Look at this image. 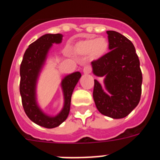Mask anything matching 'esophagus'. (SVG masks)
Segmentation results:
<instances>
[{
    "instance_id": "obj_1",
    "label": "esophagus",
    "mask_w": 160,
    "mask_h": 160,
    "mask_svg": "<svg viewBox=\"0 0 160 160\" xmlns=\"http://www.w3.org/2000/svg\"><path fill=\"white\" fill-rule=\"evenodd\" d=\"M92 70V68L90 67V66H86L83 69V73H90Z\"/></svg>"
}]
</instances>
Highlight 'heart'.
Masks as SVG:
<instances>
[{
	"instance_id": "1",
	"label": "heart",
	"mask_w": 160,
	"mask_h": 160,
	"mask_svg": "<svg viewBox=\"0 0 160 160\" xmlns=\"http://www.w3.org/2000/svg\"><path fill=\"white\" fill-rule=\"evenodd\" d=\"M74 52L78 54L87 55L90 58L98 59L105 54L108 49V42L105 38L90 37L79 41L74 46Z\"/></svg>"
}]
</instances>
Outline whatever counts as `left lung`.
Wrapping results in <instances>:
<instances>
[{"label": "left lung", "mask_w": 160, "mask_h": 160, "mask_svg": "<svg viewBox=\"0 0 160 160\" xmlns=\"http://www.w3.org/2000/svg\"><path fill=\"white\" fill-rule=\"evenodd\" d=\"M110 52L92 62L93 73L105 75L104 92L94 80V97L101 114L113 118H122L137 107L142 93V75L140 62L132 42L115 31H107Z\"/></svg>", "instance_id": "obj_1"}]
</instances>
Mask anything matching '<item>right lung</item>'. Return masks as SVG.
I'll list each match as a JSON object with an SVG mask.
<instances>
[{
	"mask_svg": "<svg viewBox=\"0 0 160 160\" xmlns=\"http://www.w3.org/2000/svg\"><path fill=\"white\" fill-rule=\"evenodd\" d=\"M62 35L45 34L30 44L24 53L20 66V94L25 114L29 119L46 128L58 127L67 118L70 109V102L73 90L81 78L80 72H75L66 76L62 82L64 93L65 104L62 111L56 117H49L42 112L38 107L35 98L37 78L46 55L53 43H60Z\"/></svg>",
	"mask_w": 160,
	"mask_h": 160,
	"instance_id": "right-lung-1",
	"label": "right lung"
}]
</instances>
